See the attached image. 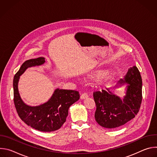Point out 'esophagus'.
<instances>
[{
	"label": "esophagus",
	"mask_w": 157,
	"mask_h": 157,
	"mask_svg": "<svg viewBox=\"0 0 157 157\" xmlns=\"http://www.w3.org/2000/svg\"><path fill=\"white\" fill-rule=\"evenodd\" d=\"M87 97H88V96H87V94L86 93H83V94L81 96L80 98H81V99H85L87 98Z\"/></svg>",
	"instance_id": "1"
}]
</instances>
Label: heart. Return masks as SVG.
<instances>
[{"mask_svg": "<svg viewBox=\"0 0 157 157\" xmlns=\"http://www.w3.org/2000/svg\"><path fill=\"white\" fill-rule=\"evenodd\" d=\"M107 70H95L87 72L85 75V78L89 80L98 79V85L101 87H106L111 86L115 79V75L113 73H109Z\"/></svg>", "mask_w": 157, "mask_h": 157, "instance_id": "obj_1", "label": "heart"}]
</instances>
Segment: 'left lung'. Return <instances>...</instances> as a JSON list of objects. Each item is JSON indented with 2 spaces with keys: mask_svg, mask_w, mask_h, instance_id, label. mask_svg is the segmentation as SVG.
Here are the masks:
<instances>
[{
  "mask_svg": "<svg viewBox=\"0 0 157 157\" xmlns=\"http://www.w3.org/2000/svg\"><path fill=\"white\" fill-rule=\"evenodd\" d=\"M125 84L122 98L115 94V90ZM94 93L96 105L94 117L98 124L107 128L122 126L137 114L142 99V80L136 66L131 68L124 79H121L114 88L107 89Z\"/></svg>",
  "mask_w": 157,
  "mask_h": 157,
  "instance_id": "left-lung-1",
  "label": "left lung"
}]
</instances>
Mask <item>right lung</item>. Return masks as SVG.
Returning <instances> with one entry per match:
<instances>
[{"mask_svg":"<svg viewBox=\"0 0 157 157\" xmlns=\"http://www.w3.org/2000/svg\"><path fill=\"white\" fill-rule=\"evenodd\" d=\"M45 63V58L39 57L25 61L15 74L13 81L14 104L17 113L26 124L41 132L58 130L66 122L70 107L79 99L78 91L56 89L48 101L32 106L25 104L19 94L18 84L20 76L29 68Z\"/></svg>","mask_w":157,"mask_h":157,"instance_id":"1","label":"right lung"}]
</instances>
